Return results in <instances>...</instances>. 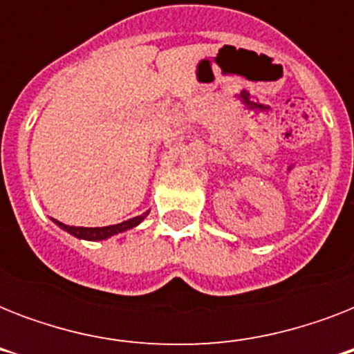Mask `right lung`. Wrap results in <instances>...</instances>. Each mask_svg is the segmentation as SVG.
I'll return each mask as SVG.
<instances>
[{
	"instance_id": "right-lung-1",
	"label": "right lung",
	"mask_w": 354,
	"mask_h": 354,
	"mask_svg": "<svg viewBox=\"0 0 354 354\" xmlns=\"http://www.w3.org/2000/svg\"><path fill=\"white\" fill-rule=\"evenodd\" d=\"M147 213L141 216H133L130 221L127 222H121V224H115V226H104V227H77V226H66L62 222L55 221L58 226L66 230L68 233L75 235L77 239H86V241H102V239H108V236L115 235V233H121V232H127L130 227L138 226L139 222L143 221Z\"/></svg>"
}]
</instances>
